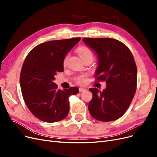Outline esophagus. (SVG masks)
<instances>
[{
	"instance_id": "1",
	"label": "esophagus",
	"mask_w": 157,
	"mask_h": 157,
	"mask_svg": "<svg viewBox=\"0 0 157 157\" xmlns=\"http://www.w3.org/2000/svg\"><path fill=\"white\" fill-rule=\"evenodd\" d=\"M86 90H87V89L84 88H79V91H80V92H84V91H86Z\"/></svg>"
}]
</instances>
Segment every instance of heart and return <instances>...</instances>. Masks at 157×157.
I'll return each instance as SVG.
<instances>
[{
	"label": "heart",
	"instance_id": "b5f03b06",
	"mask_svg": "<svg viewBox=\"0 0 157 157\" xmlns=\"http://www.w3.org/2000/svg\"><path fill=\"white\" fill-rule=\"evenodd\" d=\"M77 52L80 56V58L82 59V60L84 59V58H88V57H92V53L91 50L86 46L79 47L77 50ZM66 59L67 58H65L63 61L64 64H65ZM77 81L79 84H84L85 82H86V76L85 75L80 76V77H78L77 78Z\"/></svg>",
	"mask_w": 157,
	"mask_h": 157
}]
</instances>
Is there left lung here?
Masks as SVG:
<instances>
[{
    "instance_id": "8db88e82",
    "label": "left lung",
    "mask_w": 157,
    "mask_h": 157,
    "mask_svg": "<svg viewBox=\"0 0 157 157\" xmlns=\"http://www.w3.org/2000/svg\"><path fill=\"white\" fill-rule=\"evenodd\" d=\"M83 42L97 55V80H105L106 88L93 94L88 104L91 116L102 122L121 118L129 107L137 86V67L130 50L116 39L109 38H84Z\"/></svg>"
}]
</instances>
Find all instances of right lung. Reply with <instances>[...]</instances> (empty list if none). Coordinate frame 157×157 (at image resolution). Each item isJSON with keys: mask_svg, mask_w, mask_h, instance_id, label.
Segmentation results:
<instances>
[{"mask_svg": "<svg viewBox=\"0 0 157 157\" xmlns=\"http://www.w3.org/2000/svg\"><path fill=\"white\" fill-rule=\"evenodd\" d=\"M80 38L52 40L31 50L22 66L20 82L23 99L36 118L47 122H58L67 116L69 98L78 93L77 87L58 90L54 80L63 71V61Z\"/></svg>", "mask_w": 157, "mask_h": 157, "instance_id": "right-lung-1", "label": "right lung"}]
</instances>
